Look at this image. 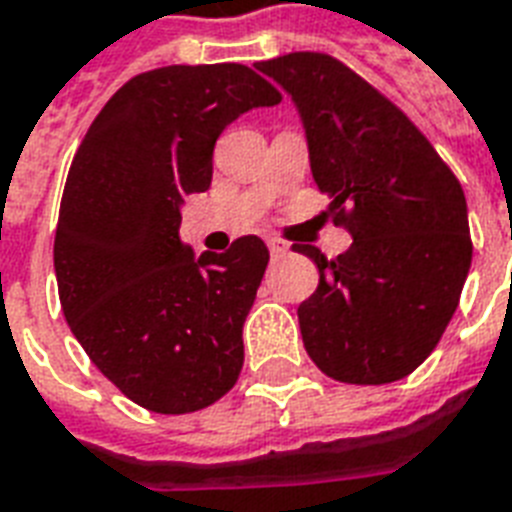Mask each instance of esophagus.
I'll return each instance as SVG.
<instances>
[{
    "label": "esophagus",
    "mask_w": 512,
    "mask_h": 512,
    "mask_svg": "<svg viewBox=\"0 0 512 512\" xmlns=\"http://www.w3.org/2000/svg\"><path fill=\"white\" fill-rule=\"evenodd\" d=\"M267 245H269V253H272L275 259H277V256H285V251H288V248H285V243H280L277 237H269Z\"/></svg>",
    "instance_id": "1"
}]
</instances>
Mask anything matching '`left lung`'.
Instances as JSON below:
<instances>
[{
	"label": "left lung",
	"mask_w": 512,
	"mask_h": 512,
	"mask_svg": "<svg viewBox=\"0 0 512 512\" xmlns=\"http://www.w3.org/2000/svg\"><path fill=\"white\" fill-rule=\"evenodd\" d=\"M299 109L323 216L352 235L318 264L320 283L299 304L304 350L344 384L408 376L441 342L465 285L473 240L462 184L425 133L350 66L326 53L259 61Z\"/></svg>",
	"instance_id": "left-lung-1"
}]
</instances>
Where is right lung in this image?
<instances>
[{
    "instance_id": "right-lung-1",
    "label": "right lung",
    "mask_w": 512,
    "mask_h": 512,
    "mask_svg": "<svg viewBox=\"0 0 512 512\" xmlns=\"http://www.w3.org/2000/svg\"><path fill=\"white\" fill-rule=\"evenodd\" d=\"M280 98L243 63L144 71L106 101L71 160L53 245L63 315L95 368L149 411H200L240 376L267 245L245 235L194 259L178 208L211 186L221 130Z\"/></svg>"
}]
</instances>
